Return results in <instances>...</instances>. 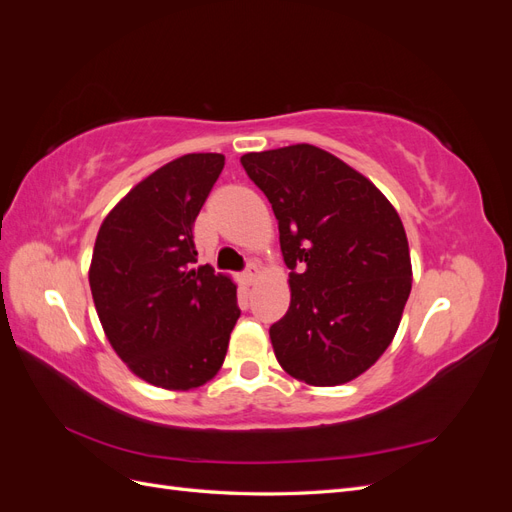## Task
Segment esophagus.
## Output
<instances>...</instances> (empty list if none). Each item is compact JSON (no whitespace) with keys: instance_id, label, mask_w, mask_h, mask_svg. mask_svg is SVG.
Returning <instances> with one entry per match:
<instances>
[{"instance_id":"esophagus-1","label":"esophagus","mask_w":512,"mask_h":512,"mask_svg":"<svg viewBox=\"0 0 512 512\" xmlns=\"http://www.w3.org/2000/svg\"><path fill=\"white\" fill-rule=\"evenodd\" d=\"M243 277H245L247 284H256V282L260 280V269H258V265H250V267H247L245 273H243Z\"/></svg>"}]
</instances>
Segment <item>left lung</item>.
<instances>
[{
  "instance_id": "obj_1",
  "label": "left lung",
  "mask_w": 512,
  "mask_h": 512,
  "mask_svg": "<svg viewBox=\"0 0 512 512\" xmlns=\"http://www.w3.org/2000/svg\"><path fill=\"white\" fill-rule=\"evenodd\" d=\"M273 207L290 307L269 329L277 363L312 386L346 384L391 346L412 288L399 213L374 183L320 147L245 153Z\"/></svg>"
}]
</instances>
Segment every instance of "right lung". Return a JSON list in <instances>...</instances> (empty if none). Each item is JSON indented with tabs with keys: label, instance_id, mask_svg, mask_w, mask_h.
<instances>
[{
	"label": "right lung",
	"instance_id": "obj_1",
	"mask_svg": "<svg viewBox=\"0 0 512 512\" xmlns=\"http://www.w3.org/2000/svg\"><path fill=\"white\" fill-rule=\"evenodd\" d=\"M222 168V153H188L153 170L108 211L91 256L108 344L134 376L166 391L215 378L241 314L232 277L194 267L192 226Z\"/></svg>",
	"mask_w": 512,
	"mask_h": 512
}]
</instances>
